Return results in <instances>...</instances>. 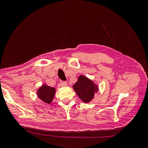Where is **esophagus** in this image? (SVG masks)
<instances>
[{
	"mask_svg": "<svg viewBox=\"0 0 148 148\" xmlns=\"http://www.w3.org/2000/svg\"><path fill=\"white\" fill-rule=\"evenodd\" d=\"M60 85L61 87H66L67 85V83L66 82H63V81H61L60 82Z\"/></svg>",
	"mask_w": 148,
	"mask_h": 148,
	"instance_id": "obj_1",
	"label": "esophagus"
}]
</instances>
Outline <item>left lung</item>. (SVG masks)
<instances>
[{"label": "left lung", "mask_w": 148, "mask_h": 148, "mask_svg": "<svg viewBox=\"0 0 148 148\" xmlns=\"http://www.w3.org/2000/svg\"><path fill=\"white\" fill-rule=\"evenodd\" d=\"M73 88L77 96L85 103H88L93 99L95 92L98 91L97 86L91 80L83 76L79 77Z\"/></svg>", "instance_id": "8db88e82"}]
</instances>
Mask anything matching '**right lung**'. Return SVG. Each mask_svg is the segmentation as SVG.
<instances>
[{"instance_id":"right-lung-1","label":"right lung","mask_w":148,"mask_h":148,"mask_svg":"<svg viewBox=\"0 0 148 148\" xmlns=\"http://www.w3.org/2000/svg\"><path fill=\"white\" fill-rule=\"evenodd\" d=\"M55 95V88L43 85L37 91V95L42 101L50 103L52 101Z\"/></svg>"}]
</instances>
